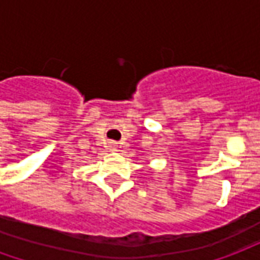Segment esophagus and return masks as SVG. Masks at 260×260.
Instances as JSON below:
<instances>
[{
	"label": "esophagus",
	"instance_id": "1",
	"mask_svg": "<svg viewBox=\"0 0 260 260\" xmlns=\"http://www.w3.org/2000/svg\"><path fill=\"white\" fill-rule=\"evenodd\" d=\"M117 147H118V143H117V142H110V149H111V150H117Z\"/></svg>",
	"mask_w": 260,
	"mask_h": 260
}]
</instances>
